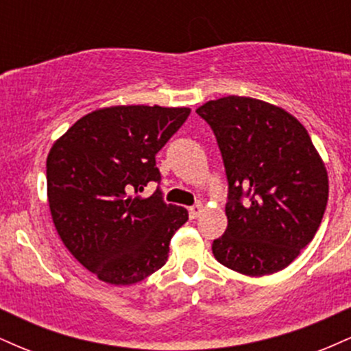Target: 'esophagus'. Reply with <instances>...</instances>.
Segmentation results:
<instances>
[{"label": "esophagus", "mask_w": 351, "mask_h": 351, "mask_svg": "<svg viewBox=\"0 0 351 351\" xmlns=\"http://www.w3.org/2000/svg\"><path fill=\"white\" fill-rule=\"evenodd\" d=\"M201 213H203V204L201 203H196L195 206L189 208V215H191L193 217H198Z\"/></svg>", "instance_id": "1"}]
</instances>
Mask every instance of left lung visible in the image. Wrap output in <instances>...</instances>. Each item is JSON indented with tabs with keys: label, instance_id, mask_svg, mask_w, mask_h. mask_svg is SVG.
Segmentation results:
<instances>
[{
	"label": "left lung",
	"instance_id": "left-lung-1",
	"mask_svg": "<svg viewBox=\"0 0 351 351\" xmlns=\"http://www.w3.org/2000/svg\"><path fill=\"white\" fill-rule=\"evenodd\" d=\"M215 132L229 195L217 263L249 277L287 267L315 236L328 175L308 132L285 108L228 95L196 108Z\"/></svg>",
	"mask_w": 351,
	"mask_h": 351
}]
</instances>
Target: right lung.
Segmentation results:
<instances>
[{"mask_svg":"<svg viewBox=\"0 0 351 351\" xmlns=\"http://www.w3.org/2000/svg\"><path fill=\"white\" fill-rule=\"evenodd\" d=\"M191 108L112 106L79 119L56 140L46 162L47 201L56 231L72 256L99 280L132 285L162 269L170 239L188 211L156 189L155 155Z\"/></svg>","mask_w":351,"mask_h":351,"instance_id":"obj_1","label":"right lung"}]
</instances>
